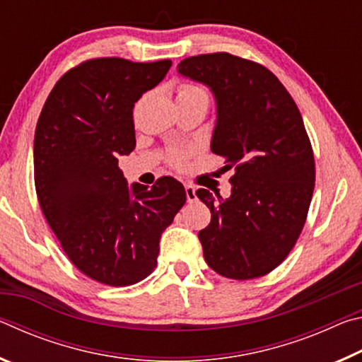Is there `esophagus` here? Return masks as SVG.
Instances as JSON below:
<instances>
[{"mask_svg":"<svg viewBox=\"0 0 362 362\" xmlns=\"http://www.w3.org/2000/svg\"><path fill=\"white\" fill-rule=\"evenodd\" d=\"M185 193H187L188 203H193V201H196V188L193 185H185Z\"/></svg>","mask_w":362,"mask_h":362,"instance_id":"1","label":"esophagus"}]
</instances>
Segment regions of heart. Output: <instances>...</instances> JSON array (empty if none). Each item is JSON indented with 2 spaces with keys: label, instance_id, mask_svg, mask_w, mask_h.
<instances>
[{
  "label": "heart",
  "instance_id": "1",
  "mask_svg": "<svg viewBox=\"0 0 362 362\" xmlns=\"http://www.w3.org/2000/svg\"><path fill=\"white\" fill-rule=\"evenodd\" d=\"M194 97H201V99L207 100L206 93L198 86L193 84H180L179 90H177V99H194ZM168 163L174 168H183L187 164V153L182 150H170L168 153Z\"/></svg>",
  "mask_w": 362,
  "mask_h": 362
}]
</instances>
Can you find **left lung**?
Listing matches in <instances>:
<instances>
[{"instance_id": "1", "label": "left lung", "mask_w": 362, "mask_h": 362, "mask_svg": "<svg viewBox=\"0 0 362 362\" xmlns=\"http://www.w3.org/2000/svg\"><path fill=\"white\" fill-rule=\"evenodd\" d=\"M180 75L217 102L211 150L233 169L231 196L199 188L211 223L198 233L204 259L225 278L265 276L296 246L315 189V156L302 115L265 66L228 52L183 59Z\"/></svg>"}]
</instances>
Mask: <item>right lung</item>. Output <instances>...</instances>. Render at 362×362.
I'll use <instances>...</instances> for the list:
<instances>
[{
  "label": "right lung",
  "instance_id": "obj_1",
  "mask_svg": "<svg viewBox=\"0 0 362 362\" xmlns=\"http://www.w3.org/2000/svg\"><path fill=\"white\" fill-rule=\"evenodd\" d=\"M170 65L169 59L86 60L56 83L36 124L41 211L73 265L100 284L124 287L148 276L159 238L187 201L173 177L129 188L118 168V156L136 148L134 103Z\"/></svg>",
  "mask_w": 362,
  "mask_h": 362
}]
</instances>
